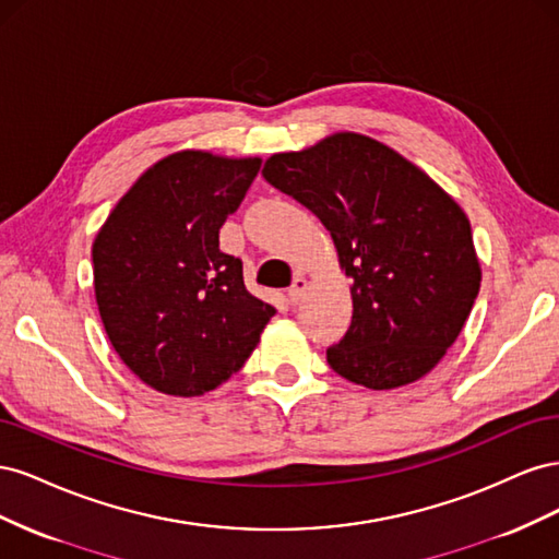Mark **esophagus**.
<instances>
[{"label":"esophagus","instance_id":"1","mask_svg":"<svg viewBox=\"0 0 559 559\" xmlns=\"http://www.w3.org/2000/svg\"><path fill=\"white\" fill-rule=\"evenodd\" d=\"M306 289H308V280L302 277V275H298L296 280H294V284H292V289H289V302L292 306H298V302L302 300V296H306Z\"/></svg>","mask_w":559,"mask_h":559}]
</instances>
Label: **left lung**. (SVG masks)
Returning <instances> with one entry per match:
<instances>
[{
  "label": "left lung",
  "instance_id": "obj_1",
  "mask_svg": "<svg viewBox=\"0 0 559 559\" xmlns=\"http://www.w3.org/2000/svg\"><path fill=\"white\" fill-rule=\"evenodd\" d=\"M263 177L319 216L352 280V324L326 361L368 389L425 378L480 289L471 224L425 170L359 132L270 156Z\"/></svg>",
  "mask_w": 559,
  "mask_h": 559
}]
</instances>
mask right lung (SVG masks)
I'll return each mask as SVG.
<instances>
[{
  "label": "right lung",
  "mask_w": 559,
  "mask_h": 559,
  "mask_svg": "<svg viewBox=\"0 0 559 559\" xmlns=\"http://www.w3.org/2000/svg\"><path fill=\"white\" fill-rule=\"evenodd\" d=\"M261 158L186 148L116 202L93 242L95 300L109 343L144 384L202 396L245 366L275 308L251 296L218 228Z\"/></svg>",
  "instance_id": "1"
}]
</instances>
